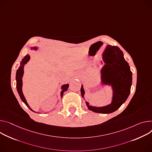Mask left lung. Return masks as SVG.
Wrapping results in <instances>:
<instances>
[{"mask_svg":"<svg viewBox=\"0 0 152 152\" xmlns=\"http://www.w3.org/2000/svg\"><path fill=\"white\" fill-rule=\"evenodd\" d=\"M112 51L102 54L105 65L101 70L102 84L112 86L113 95L112 103L105 107L90 106L86 102L88 108L95 113H111L117 110L126 102L130 94L132 83V73L124 54L118 47L108 45ZM80 92L84 98L85 91L82 85Z\"/></svg>","mask_w":152,"mask_h":152,"instance_id":"left-lung-1","label":"left lung"}]
</instances>
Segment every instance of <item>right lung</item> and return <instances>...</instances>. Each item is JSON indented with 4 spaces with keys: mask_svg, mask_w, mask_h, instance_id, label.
<instances>
[{
    "mask_svg": "<svg viewBox=\"0 0 152 152\" xmlns=\"http://www.w3.org/2000/svg\"><path fill=\"white\" fill-rule=\"evenodd\" d=\"M33 49V48H31ZM34 50H36V47H34ZM30 59V56L29 54H27L26 55V56L22 59V61L20 62V66L18 68V69L17 70V72H16V88H17V90H18V92L20 96V98L21 99V100L25 103V104L28 107L31 111L34 112L33 110H32V109L30 107V106L28 105V103L26 102V101L24 97L23 96V94L22 93V76H23V66H24V65L26 64L27 62H28L29 61ZM69 87V84H65V85H63L61 87L62 88V91L61 92V98L62 97V96L64 94V93L67 90L68 88Z\"/></svg>",
    "mask_w": 152,
    "mask_h": 152,
    "instance_id": "1",
    "label": "right lung"
}]
</instances>
